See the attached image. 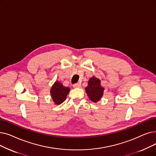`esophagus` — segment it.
<instances>
[{
    "mask_svg": "<svg viewBox=\"0 0 156 156\" xmlns=\"http://www.w3.org/2000/svg\"><path fill=\"white\" fill-rule=\"evenodd\" d=\"M73 87L74 88H80L81 87V84L80 83H76L73 85Z\"/></svg>",
    "mask_w": 156,
    "mask_h": 156,
    "instance_id": "1",
    "label": "esophagus"
}]
</instances>
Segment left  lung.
Returning a JSON list of instances; mask_svg holds the SVG:
<instances>
[{"label":"left lung","mask_w":156,"mask_h":156,"mask_svg":"<svg viewBox=\"0 0 156 156\" xmlns=\"http://www.w3.org/2000/svg\"><path fill=\"white\" fill-rule=\"evenodd\" d=\"M100 80L93 76L88 82V86L85 88L86 92L91 101L97 103L103 95L104 88L101 86Z\"/></svg>","instance_id":"obj_1"}]
</instances>
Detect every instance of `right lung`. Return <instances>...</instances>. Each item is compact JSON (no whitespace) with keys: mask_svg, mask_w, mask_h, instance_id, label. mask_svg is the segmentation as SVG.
Returning <instances> with one entry per match:
<instances>
[{"mask_svg":"<svg viewBox=\"0 0 156 156\" xmlns=\"http://www.w3.org/2000/svg\"><path fill=\"white\" fill-rule=\"evenodd\" d=\"M69 88L64 87L58 82H56L51 87L50 93L52 99L56 105L62 103L66 100L67 94L69 92Z\"/></svg>","mask_w":156,"mask_h":156,"instance_id":"obj_1","label":"right lung"}]
</instances>
